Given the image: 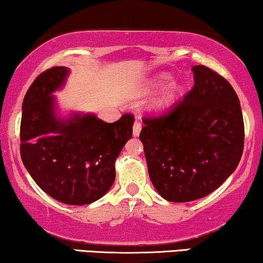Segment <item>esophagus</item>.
<instances>
[{
  "mask_svg": "<svg viewBox=\"0 0 263 263\" xmlns=\"http://www.w3.org/2000/svg\"><path fill=\"white\" fill-rule=\"evenodd\" d=\"M140 132H141V124H140V122L136 121L133 125V134H134V136H139Z\"/></svg>",
  "mask_w": 263,
  "mask_h": 263,
  "instance_id": "esophagus-1",
  "label": "esophagus"
}]
</instances>
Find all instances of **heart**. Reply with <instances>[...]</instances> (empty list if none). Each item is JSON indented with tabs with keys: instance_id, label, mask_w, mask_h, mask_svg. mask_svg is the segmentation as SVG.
Returning a JSON list of instances; mask_svg holds the SVG:
<instances>
[{
	"instance_id": "heart-1",
	"label": "heart",
	"mask_w": 263,
	"mask_h": 263,
	"mask_svg": "<svg viewBox=\"0 0 263 263\" xmlns=\"http://www.w3.org/2000/svg\"><path fill=\"white\" fill-rule=\"evenodd\" d=\"M165 85L167 87L163 89V92L149 105L151 112L163 114L171 109L181 99L183 92H184V87L181 82L172 81L171 75L165 73L158 74L151 79L147 84V89H159L164 87Z\"/></svg>"
}]
</instances>
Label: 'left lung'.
<instances>
[{"label": "left lung", "instance_id": "left-lung-1", "mask_svg": "<svg viewBox=\"0 0 263 263\" xmlns=\"http://www.w3.org/2000/svg\"><path fill=\"white\" fill-rule=\"evenodd\" d=\"M192 70V91L167 114L143 118L140 133L151 181L171 202L214 192L236 170L243 153V115L235 89L210 68Z\"/></svg>", "mask_w": 263, "mask_h": 263}]
</instances>
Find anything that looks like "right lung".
Wrapping results in <instances>:
<instances>
[{"label":"right lung","mask_w":263,"mask_h":263,"mask_svg":"<svg viewBox=\"0 0 263 263\" xmlns=\"http://www.w3.org/2000/svg\"><path fill=\"white\" fill-rule=\"evenodd\" d=\"M69 69L52 67L32 82L23 102L20 154L39 188L62 203L82 206L99 200L114 184L115 161L133 136L134 117L106 123L93 114H56L52 93Z\"/></svg>","instance_id":"right-lung-1"}]
</instances>
